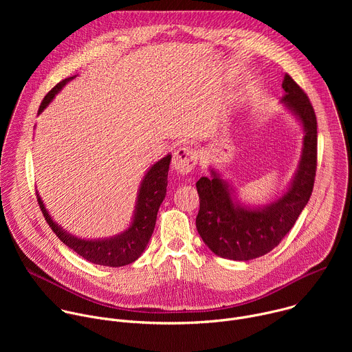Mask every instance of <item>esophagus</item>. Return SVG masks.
Returning a JSON list of instances; mask_svg holds the SVG:
<instances>
[{"label": "esophagus", "instance_id": "obj_1", "mask_svg": "<svg viewBox=\"0 0 352 352\" xmlns=\"http://www.w3.org/2000/svg\"><path fill=\"white\" fill-rule=\"evenodd\" d=\"M197 164V153L196 150L188 146H182L177 148L173 156V168L178 174H188L190 173L195 166Z\"/></svg>", "mask_w": 352, "mask_h": 352}]
</instances>
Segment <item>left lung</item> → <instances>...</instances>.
<instances>
[{
	"label": "left lung",
	"mask_w": 352,
	"mask_h": 352,
	"mask_svg": "<svg viewBox=\"0 0 352 352\" xmlns=\"http://www.w3.org/2000/svg\"><path fill=\"white\" fill-rule=\"evenodd\" d=\"M284 106L304 129L302 155L287 190L266 206H245L216 170L196 182L200 208L196 228L217 256L250 261L266 255L289 232L312 195L318 159V122L307 93L288 75L283 80Z\"/></svg>",
	"instance_id": "8db88e82"
}]
</instances>
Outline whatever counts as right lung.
<instances>
[{"mask_svg":"<svg viewBox=\"0 0 352 352\" xmlns=\"http://www.w3.org/2000/svg\"><path fill=\"white\" fill-rule=\"evenodd\" d=\"M71 79H74V76L61 80L58 85H56L45 94V97L43 98V102L40 104L38 114L53 102L56 94L60 93L61 89ZM170 162H171V155H167L166 157H163L162 160H159L148 168V171L146 173L139 186L136 206H135L131 226L124 232L110 238H104V239L78 238L67 232L52 219L38 193H37V202L40 205V209L48 226L52 227L56 235L68 248L75 250L79 256H82L83 259L94 265L121 267L135 262L143 254L150 236L153 234L157 212L167 192V177H168Z\"/></svg>","mask_w":352,"mask_h":352,"instance_id":"1","label":"right lung"}]
</instances>
